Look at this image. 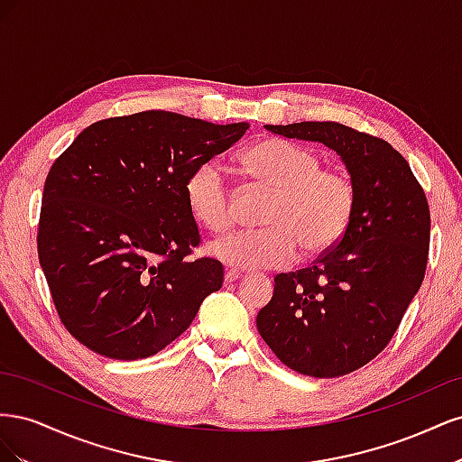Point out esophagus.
Returning <instances> with one entry per match:
<instances>
[{"label":"esophagus","instance_id":"34e87169","mask_svg":"<svg viewBox=\"0 0 462 462\" xmlns=\"http://www.w3.org/2000/svg\"><path fill=\"white\" fill-rule=\"evenodd\" d=\"M241 277H243V273L239 270H227L226 272V283H233V282H236V279H241Z\"/></svg>","mask_w":462,"mask_h":462}]
</instances>
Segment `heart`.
Segmentation results:
<instances>
[{
    "label": "heart",
    "mask_w": 462,
    "mask_h": 462,
    "mask_svg": "<svg viewBox=\"0 0 462 462\" xmlns=\"http://www.w3.org/2000/svg\"><path fill=\"white\" fill-rule=\"evenodd\" d=\"M243 170L272 192L258 231L233 233L209 245V254L239 270H272L297 256L321 254L337 243L355 212V189L345 175L321 170L309 148L265 138L243 156ZM190 214L212 233L233 226V202L226 171L216 162L194 170L185 185Z\"/></svg>",
    "instance_id": "b5f03b06"
}]
</instances>
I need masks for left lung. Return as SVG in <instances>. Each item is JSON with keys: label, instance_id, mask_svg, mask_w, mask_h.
Listing matches in <instances>:
<instances>
[{"label": "left lung", "instance_id": "left-lung-1", "mask_svg": "<svg viewBox=\"0 0 462 462\" xmlns=\"http://www.w3.org/2000/svg\"><path fill=\"white\" fill-rule=\"evenodd\" d=\"M265 129L337 153L351 175L355 212L341 241L310 268L275 275L273 297L256 326L291 370L345 375L383 351L422 285L430 246L426 194L407 160L382 138L335 121Z\"/></svg>", "mask_w": 462, "mask_h": 462}]
</instances>
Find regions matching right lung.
Returning a JSON list of instances; mask_svg holds the SVG:
<instances>
[{"label":"right lung","instance_id":"add662e5","mask_svg":"<svg viewBox=\"0 0 462 462\" xmlns=\"http://www.w3.org/2000/svg\"><path fill=\"white\" fill-rule=\"evenodd\" d=\"M248 127L141 111L90 125L55 160L42 197L38 258L77 341L107 358H148L221 289L217 260H187L200 235L185 185Z\"/></svg>","mask_w":462,"mask_h":462}]
</instances>
